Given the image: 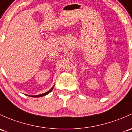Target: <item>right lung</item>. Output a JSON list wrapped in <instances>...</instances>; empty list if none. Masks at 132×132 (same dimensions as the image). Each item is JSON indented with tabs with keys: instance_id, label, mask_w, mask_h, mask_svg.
<instances>
[{
	"instance_id": "obj_1",
	"label": "right lung",
	"mask_w": 132,
	"mask_h": 132,
	"mask_svg": "<svg viewBox=\"0 0 132 132\" xmlns=\"http://www.w3.org/2000/svg\"><path fill=\"white\" fill-rule=\"evenodd\" d=\"M54 85L53 86V87H52V88H51V89L49 90L48 92H47L44 93V94H40V95H28V96H30V97H42V96H44V95H47L48 94H49L50 92H51V91L52 90V89L54 88Z\"/></svg>"
}]
</instances>
